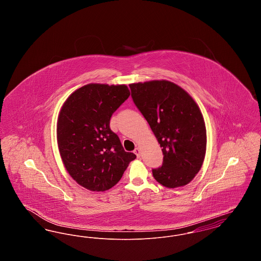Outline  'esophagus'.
Returning a JSON list of instances; mask_svg holds the SVG:
<instances>
[{"label":"esophagus","instance_id":"1","mask_svg":"<svg viewBox=\"0 0 261 261\" xmlns=\"http://www.w3.org/2000/svg\"><path fill=\"white\" fill-rule=\"evenodd\" d=\"M134 152H135V154H136L138 158H140V155H141V149H139V148H136V149H134Z\"/></svg>","mask_w":261,"mask_h":261}]
</instances>
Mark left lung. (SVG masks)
I'll return each mask as SVG.
<instances>
[{
  "mask_svg": "<svg viewBox=\"0 0 261 261\" xmlns=\"http://www.w3.org/2000/svg\"><path fill=\"white\" fill-rule=\"evenodd\" d=\"M131 96L161 144L162 167L154 179L166 188L189 184L201 168L206 129L199 106L184 89L167 80L130 84Z\"/></svg>",
  "mask_w": 261,
  "mask_h": 261,
  "instance_id": "obj_1",
  "label": "left lung"
}]
</instances>
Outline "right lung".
<instances>
[{"label":"right lung","instance_id":"obj_1","mask_svg":"<svg viewBox=\"0 0 261 261\" xmlns=\"http://www.w3.org/2000/svg\"><path fill=\"white\" fill-rule=\"evenodd\" d=\"M126 85L91 83L63 102L57 123L58 147L65 169L80 186L103 192L118 183L136 159L110 128L112 113L128 97Z\"/></svg>","mask_w":261,"mask_h":261}]
</instances>
